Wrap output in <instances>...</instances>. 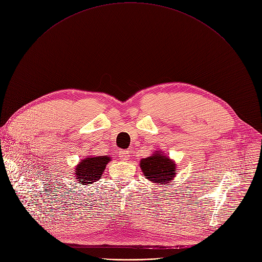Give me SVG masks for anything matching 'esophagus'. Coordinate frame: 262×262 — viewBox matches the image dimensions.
Segmentation results:
<instances>
[{
    "instance_id": "obj_1",
    "label": "esophagus",
    "mask_w": 262,
    "mask_h": 262,
    "mask_svg": "<svg viewBox=\"0 0 262 262\" xmlns=\"http://www.w3.org/2000/svg\"><path fill=\"white\" fill-rule=\"evenodd\" d=\"M119 157H120V159L122 160V161H126V160H128L129 159V157H130V154H129V151H127V150H119Z\"/></svg>"
}]
</instances>
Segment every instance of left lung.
Returning <instances> with one entry per match:
<instances>
[{"mask_svg":"<svg viewBox=\"0 0 262 262\" xmlns=\"http://www.w3.org/2000/svg\"><path fill=\"white\" fill-rule=\"evenodd\" d=\"M140 167L148 181L162 185L169 184L177 174L176 163L161 151H155L151 157L142 159Z\"/></svg>","mask_w":262,"mask_h":262,"instance_id":"left-lung-1","label":"left lung"}]
</instances>
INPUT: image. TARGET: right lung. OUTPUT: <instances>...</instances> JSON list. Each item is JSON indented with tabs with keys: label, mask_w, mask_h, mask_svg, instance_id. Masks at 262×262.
<instances>
[{
	"label": "right lung",
	"mask_w": 262,
	"mask_h": 262,
	"mask_svg": "<svg viewBox=\"0 0 262 262\" xmlns=\"http://www.w3.org/2000/svg\"><path fill=\"white\" fill-rule=\"evenodd\" d=\"M111 161V158L107 156L99 157H89L81 160L76 166V180L81 183V185L90 186L94 182H97L105 167L106 164Z\"/></svg>",
	"instance_id": "add662e5"
}]
</instances>
